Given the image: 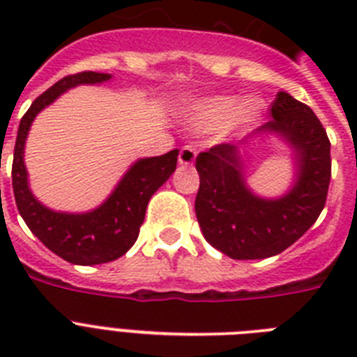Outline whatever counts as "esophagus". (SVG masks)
<instances>
[{"mask_svg":"<svg viewBox=\"0 0 357 357\" xmlns=\"http://www.w3.org/2000/svg\"><path fill=\"white\" fill-rule=\"evenodd\" d=\"M196 161V150L192 146H183L181 151H179V157H178V162L181 167H192Z\"/></svg>","mask_w":357,"mask_h":357,"instance_id":"34e87169","label":"esophagus"}]
</instances>
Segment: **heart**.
I'll use <instances>...</instances> for the list:
<instances>
[{"mask_svg": "<svg viewBox=\"0 0 357 357\" xmlns=\"http://www.w3.org/2000/svg\"><path fill=\"white\" fill-rule=\"evenodd\" d=\"M265 102L257 96L237 98L229 94H215L202 98L187 109V123L195 131H215L222 128L226 133H246L263 119Z\"/></svg>", "mask_w": 357, "mask_h": 357, "instance_id": "heart-1", "label": "heart"}]
</instances>
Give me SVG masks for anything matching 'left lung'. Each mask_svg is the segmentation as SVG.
I'll use <instances>...</instances> for the list:
<instances>
[{
	"label": "left lung",
	"mask_w": 357,
	"mask_h": 357,
	"mask_svg": "<svg viewBox=\"0 0 357 357\" xmlns=\"http://www.w3.org/2000/svg\"><path fill=\"white\" fill-rule=\"evenodd\" d=\"M271 111L272 120L252 140L218 144L196 157V218L207 243L231 259L278 255L315 224L326 204L332 159L321 120L289 92L278 94ZM271 138L291 151L294 181L282 197L266 199L249 187L245 170L249 151Z\"/></svg>",
	"instance_id": "8db88e82"
}]
</instances>
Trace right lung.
Wrapping results in <instances>:
<instances>
[{"mask_svg":"<svg viewBox=\"0 0 357 357\" xmlns=\"http://www.w3.org/2000/svg\"><path fill=\"white\" fill-rule=\"evenodd\" d=\"M111 79V74L83 72L57 81L31 103L29 111L20 122L14 146L13 189L20 215L46 248L74 265H100L122 257L139 237L150 198L172 176L178 165L179 150L137 159L114 185L111 195L100 206L85 213L55 211L33 195L24 155L25 140L36 114L70 89L102 85Z\"/></svg>","mask_w":357,"mask_h":357,"instance_id":"add662e5","label":"right lung"}]
</instances>
